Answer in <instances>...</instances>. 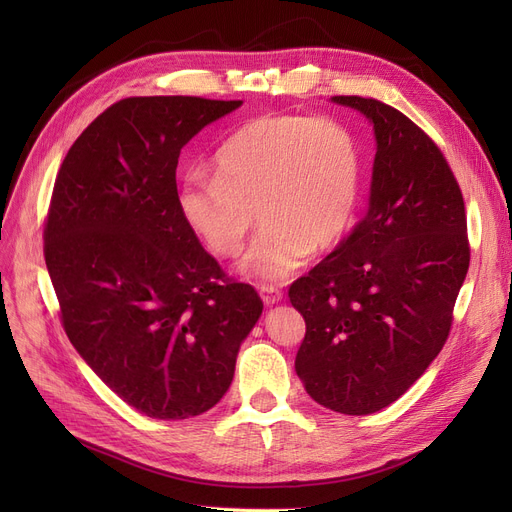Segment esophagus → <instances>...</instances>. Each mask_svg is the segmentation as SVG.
Wrapping results in <instances>:
<instances>
[{"mask_svg":"<svg viewBox=\"0 0 512 512\" xmlns=\"http://www.w3.org/2000/svg\"><path fill=\"white\" fill-rule=\"evenodd\" d=\"M259 294H261V299H263L265 305H276L284 297V292L274 284H261Z\"/></svg>","mask_w":512,"mask_h":512,"instance_id":"34e87169","label":"esophagus"}]
</instances>
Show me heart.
Instances as JSON below:
<instances>
[{"mask_svg": "<svg viewBox=\"0 0 512 512\" xmlns=\"http://www.w3.org/2000/svg\"><path fill=\"white\" fill-rule=\"evenodd\" d=\"M363 193L355 134L330 118L265 114L236 128L215 155L213 176L180 188L186 224L218 257H236L263 224L242 272L282 282L351 232Z\"/></svg>", "mask_w": 512, "mask_h": 512, "instance_id": "b5f03b06", "label": "heart"}]
</instances>
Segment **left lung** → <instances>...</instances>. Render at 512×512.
I'll return each instance as SVG.
<instances>
[{
  "label": "left lung",
  "mask_w": 512,
  "mask_h": 512,
  "mask_svg": "<svg viewBox=\"0 0 512 512\" xmlns=\"http://www.w3.org/2000/svg\"><path fill=\"white\" fill-rule=\"evenodd\" d=\"M332 99L373 122L378 153L363 220L288 288L307 326L294 367L319 405L369 415L442 351L471 249L461 186L429 134L373 97Z\"/></svg>",
  "instance_id": "8db88e82"
}]
</instances>
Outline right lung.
<instances>
[{
    "label": "right lung",
    "mask_w": 512,
    "mask_h": 512,
    "mask_svg": "<svg viewBox=\"0 0 512 512\" xmlns=\"http://www.w3.org/2000/svg\"><path fill=\"white\" fill-rule=\"evenodd\" d=\"M242 101L126 97L68 149L43 255L66 336L99 378L153 419L209 411L232 384L263 303L186 224L180 149Z\"/></svg>",
    "instance_id": "1"
}]
</instances>
